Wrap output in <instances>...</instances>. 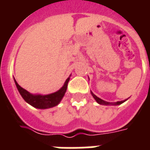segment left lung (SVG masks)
<instances>
[{
  "label": "left lung",
  "instance_id": "left-lung-1",
  "mask_svg": "<svg viewBox=\"0 0 150 150\" xmlns=\"http://www.w3.org/2000/svg\"><path fill=\"white\" fill-rule=\"evenodd\" d=\"M91 94L93 97L95 99L96 102L98 103L99 104H102V105H120L121 103H123L125 101H126V100H122V101H117V102H115V103H110V102H107V101H105V100H103L102 99L99 98L98 96H96L95 94L91 91Z\"/></svg>",
  "mask_w": 150,
  "mask_h": 150
}]
</instances>
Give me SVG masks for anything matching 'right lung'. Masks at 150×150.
<instances>
[{
  "label": "right lung",
  "mask_w": 150,
  "mask_h": 150,
  "mask_svg": "<svg viewBox=\"0 0 150 150\" xmlns=\"http://www.w3.org/2000/svg\"><path fill=\"white\" fill-rule=\"evenodd\" d=\"M69 79H70V77H68L66 79L63 86L61 87L58 91L55 92L54 93L48 94V95H40V94L34 95L20 86L14 78L16 87L19 93L21 94V96H22V98L29 104L38 109H47V108L55 107L58 104L65 94Z\"/></svg>",
  "instance_id": "add662e5"
}]
</instances>
